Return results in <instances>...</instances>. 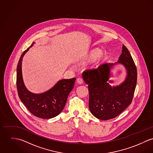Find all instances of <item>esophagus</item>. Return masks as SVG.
Instances as JSON below:
<instances>
[{"label": "esophagus", "mask_w": 153, "mask_h": 153, "mask_svg": "<svg viewBox=\"0 0 153 153\" xmlns=\"http://www.w3.org/2000/svg\"><path fill=\"white\" fill-rule=\"evenodd\" d=\"M77 82L79 83V84H80V85H82V84H83V80L82 79V78H78L77 79Z\"/></svg>", "instance_id": "1"}]
</instances>
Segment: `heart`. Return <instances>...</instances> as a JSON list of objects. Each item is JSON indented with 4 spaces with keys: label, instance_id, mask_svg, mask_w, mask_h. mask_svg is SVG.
Here are the masks:
<instances>
[{
    "label": "heart",
    "instance_id": "1",
    "mask_svg": "<svg viewBox=\"0 0 153 153\" xmlns=\"http://www.w3.org/2000/svg\"><path fill=\"white\" fill-rule=\"evenodd\" d=\"M105 56V54L100 53V51L99 50H96V51H91V53L90 54L89 56H88V59L89 60H93L97 57H104Z\"/></svg>",
    "mask_w": 153,
    "mask_h": 153
}]
</instances>
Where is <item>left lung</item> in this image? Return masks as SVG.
<instances>
[{"mask_svg": "<svg viewBox=\"0 0 153 153\" xmlns=\"http://www.w3.org/2000/svg\"><path fill=\"white\" fill-rule=\"evenodd\" d=\"M117 63L126 68L127 77L123 83L116 87H112L108 83L113 63L102 65L97 68L86 70L83 73V78L88 85L89 109L97 119L107 120L115 118L133 100L137 72L134 60L124 45L118 62L115 63ZM109 82L112 83V81Z\"/></svg>", "mask_w": 153, "mask_h": 153, "instance_id": "left-lung-1", "label": "left lung"}]
</instances>
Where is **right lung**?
I'll list each match as a JSON object with an SVG mask.
<instances>
[{
	"instance_id": "1",
	"label": "right lung",
	"mask_w": 153,
	"mask_h": 153,
	"mask_svg": "<svg viewBox=\"0 0 153 153\" xmlns=\"http://www.w3.org/2000/svg\"><path fill=\"white\" fill-rule=\"evenodd\" d=\"M34 43L23 51L17 66L16 86L19 97L28 110L41 119L53 118L63 110L68 94L74 87L75 78L59 80L48 91L40 94L29 91L24 85L22 73V62L23 56Z\"/></svg>"
}]
</instances>
